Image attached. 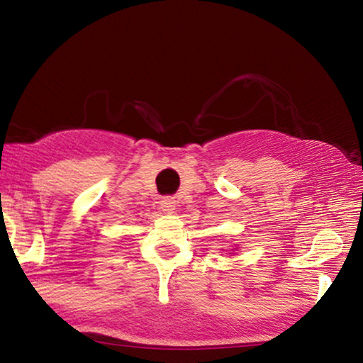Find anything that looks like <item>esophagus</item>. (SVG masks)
<instances>
[{"label":"esophagus","instance_id":"1","mask_svg":"<svg viewBox=\"0 0 363 363\" xmlns=\"http://www.w3.org/2000/svg\"><path fill=\"white\" fill-rule=\"evenodd\" d=\"M162 210H163L164 213H168V214L174 213V210H176V201H174L173 196H164V199L162 200Z\"/></svg>","mask_w":363,"mask_h":363}]
</instances>
